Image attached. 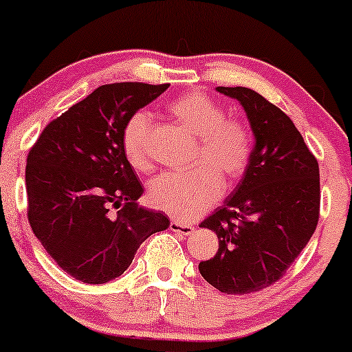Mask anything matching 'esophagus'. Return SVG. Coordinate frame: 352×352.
I'll return each mask as SVG.
<instances>
[{"label": "esophagus", "mask_w": 352, "mask_h": 352, "mask_svg": "<svg viewBox=\"0 0 352 352\" xmlns=\"http://www.w3.org/2000/svg\"><path fill=\"white\" fill-rule=\"evenodd\" d=\"M170 229L173 230V232H177L181 235H190L192 232H194V228H192L190 224L179 223V221H171Z\"/></svg>", "instance_id": "34e87169"}]
</instances>
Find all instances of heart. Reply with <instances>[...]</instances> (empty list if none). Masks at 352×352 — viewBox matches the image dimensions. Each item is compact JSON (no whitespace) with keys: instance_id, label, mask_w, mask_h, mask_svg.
Returning <instances> with one entry per match:
<instances>
[{"instance_id":"obj_1","label":"heart","mask_w":352,"mask_h":352,"mask_svg":"<svg viewBox=\"0 0 352 352\" xmlns=\"http://www.w3.org/2000/svg\"><path fill=\"white\" fill-rule=\"evenodd\" d=\"M168 110L181 126L197 138L194 170L170 173L152 181L151 204L179 219H190L219 199L223 181L239 179L252 157V136L242 122L226 118L224 109L204 93H190L173 100ZM151 126L147 110H138L126 120L122 146L134 170H151Z\"/></svg>"}]
</instances>
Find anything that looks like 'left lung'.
I'll list each match as a JSON object with an SVG mask.
<instances>
[{
    "mask_svg": "<svg viewBox=\"0 0 352 352\" xmlns=\"http://www.w3.org/2000/svg\"><path fill=\"white\" fill-rule=\"evenodd\" d=\"M216 91L242 105L254 147L242 181L200 224L216 232L219 248L199 271L219 292L245 295L277 282L314 234L319 163L292 120L256 91Z\"/></svg>",
    "mask_w": 352,
    "mask_h": 352,
    "instance_id": "1",
    "label": "left lung"
}]
</instances>
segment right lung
Instances as JSON below:
<instances>
[{"label":"right lung","instance_id":"1","mask_svg":"<svg viewBox=\"0 0 352 352\" xmlns=\"http://www.w3.org/2000/svg\"><path fill=\"white\" fill-rule=\"evenodd\" d=\"M168 86H99L52 120L28 152L32 230L76 280L107 283L120 277L144 240L170 228L165 214L139 206L144 189L122 146L126 120Z\"/></svg>","mask_w":352,"mask_h":352}]
</instances>
